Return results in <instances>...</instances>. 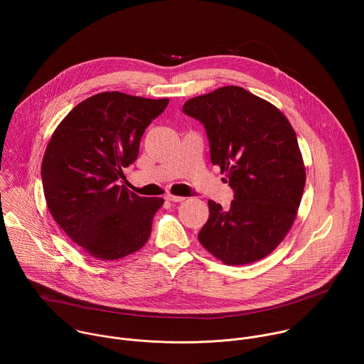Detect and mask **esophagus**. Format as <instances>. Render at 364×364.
<instances>
[{
    "label": "esophagus",
    "instance_id": "esophagus-1",
    "mask_svg": "<svg viewBox=\"0 0 364 364\" xmlns=\"http://www.w3.org/2000/svg\"><path fill=\"white\" fill-rule=\"evenodd\" d=\"M166 200H168V201H173V203H180V201L186 200V197H181V196H173V194H167V196H166Z\"/></svg>",
    "mask_w": 364,
    "mask_h": 364
}]
</instances>
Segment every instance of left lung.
<instances>
[{"instance_id":"left-lung-1","label":"left lung","mask_w":364,"mask_h":364,"mask_svg":"<svg viewBox=\"0 0 364 364\" xmlns=\"http://www.w3.org/2000/svg\"><path fill=\"white\" fill-rule=\"evenodd\" d=\"M183 112L209 138L210 160L233 190L230 209L209 200L200 243L228 265L269 255L291 229L305 186L295 131L269 102L240 86L188 99Z\"/></svg>"}]
</instances>
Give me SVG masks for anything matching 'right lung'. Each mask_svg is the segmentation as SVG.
I'll return each mask as SVG.
<instances>
[{
    "instance_id": "obj_1",
    "label": "right lung",
    "mask_w": 364,
    "mask_h": 364,
    "mask_svg": "<svg viewBox=\"0 0 364 364\" xmlns=\"http://www.w3.org/2000/svg\"><path fill=\"white\" fill-rule=\"evenodd\" d=\"M168 99L121 92L87 97L60 122L46 148L41 181L47 207L90 256L115 261L141 249L161 197H139L119 184L146 127Z\"/></svg>"
}]
</instances>
